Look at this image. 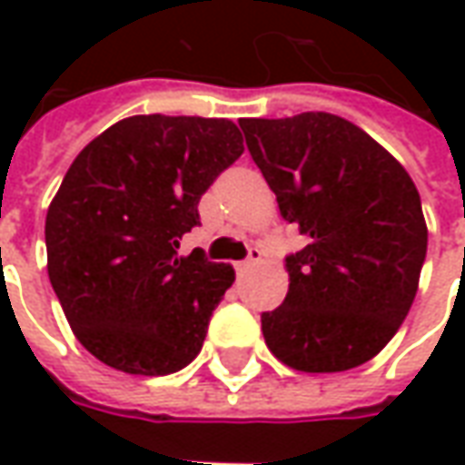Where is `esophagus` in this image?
Here are the masks:
<instances>
[{"label": "esophagus", "instance_id": "34e87169", "mask_svg": "<svg viewBox=\"0 0 465 465\" xmlns=\"http://www.w3.org/2000/svg\"><path fill=\"white\" fill-rule=\"evenodd\" d=\"M259 262H262V249H259V246H252V249H249V256H246V262L239 263V272H249V269L256 266Z\"/></svg>", "mask_w": 465, "mask_h": 465}]
</instances>
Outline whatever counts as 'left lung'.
<instances>
[{"mask_svg":"<svg viewBox=\"0 0 465 465\" xmlns=\"http://www.w3.org/2000/svg\"><path fill=\"white\" fill-rule=\"evenodd\" d=\"M286 222L309 236L286 256L289 293L262 313L266 346L306 373L371 361L419 292L429 229L409 172L356 124L326 112L239 119Z\"/></svg>","mask_w":465,"mask_h":465,"instance_id":"8db88e82","label":"left lung"}]
</instances>
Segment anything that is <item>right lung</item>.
Here are the masks:
<instances>
[{
    "mask_svg": "<svg viewBox=\"0 0 465 465\" xmlns=\"http://www.w3.org/2000/svg\"><path fill=\"white\" fill-rule=\"evenodd\" d=\"M242 153L229 119L139 114L72 162L46 212V272L74 336L102 363L166 376L196 359L233 269L176 249L199 223L202 193Z\"/></svg>",
    "mask_w": 465,
    "mask_h": 465,
    "instance_id": "right-lung-1",
    "label": "right lung"
}]
</instances>
